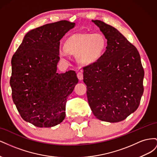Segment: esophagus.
I'll return each instance as SVG.
<instances>
[{"label":"esophagus","instance_id":"34e87169","mask_svg":"<svg viewBox=\"0 0 157 157\" xmlns=\"http://www.w3.org/2000/svg\"><path fill=\"white\" fill-rule=\"evenodd\" d=\"M77 77L80 80L83 79V73H82V71H79V72H78V73H77Z\"/></svg>","mask_w":157,"mask_h":157}]
</instances>
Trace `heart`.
Masks as SVG:
<instances>
[{
	"instance_id": "obj_1",
	"label": "heart",
	"mask_w": 157,
	"mask_h": 157,
	"mask_svg": "<svg viewBox=\"0 0 157 157\" xmlns=\"http://www.w3.org/2000/svg\"><path fill=\"white\" fill-rule=\"evenodd\" d=\"M106 40L100 33L76 34L70 36L65 43V48H61L59 56L64 59L69 58V52L78 54V59L83 63L96 61L102 54Z\"/></svg>"
}]
</instances>
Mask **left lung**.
I'll use <instances>...</instances> for the list:
<instances>
[{"instance_id": "8db88e82", "label": "left lung", "mask_w": 157, "mask_h": 157, "mask_svg": "<svg viewBox=\"0 0 157 157\" xmlns=\"http://www.w3.org/2000/svg\"><path fill=\"white\" fill-rule=\"evenodd\" d=\"M107 40L106 50L83 67L87 98L98 119L124 121L139 107L144 93V70L138 50L115 27L92 20Z\"/></svg>"}]
</instances>
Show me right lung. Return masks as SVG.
I'll return each mask as SVG.
<instances>
[{"label":"right lung","mask_w":157,"mask_h":157,"mask_svg":"<svg viewBox=\"0 0 157 157\" xmlns=\"http://www.w3.org/2000/svg\"><path fill=\"white\" fill-rule=\"evenodd\" d=\"M75 23L61 20L28 32L12 58V96L23 120L50 128L65 117L67 98L78 82L75 71L57 73L60 40Z\"/></svg>","instance_id":"right-lung-1"}]
</instances>
